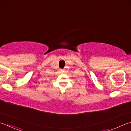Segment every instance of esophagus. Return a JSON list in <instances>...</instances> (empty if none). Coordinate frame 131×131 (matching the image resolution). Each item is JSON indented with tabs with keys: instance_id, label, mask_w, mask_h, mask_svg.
<instances>
[{
	"instance_id": "obj_1",
	"label": "esophagus",
	"mask_w": 131,
	"mask_h": 131,
	"mask_svg": "<svg viewBox=\"0 0 131 131\" xmlns=\"http://www.w3.org/2000/svg\"><path fill=\"white\" fill-rule=\"evenodd\" d=\"M60 71H62V69H60Z\"/></svg>"
}]
</instances>
